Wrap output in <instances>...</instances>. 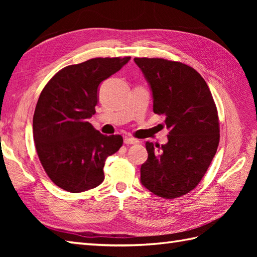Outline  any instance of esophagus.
Listing matches in <instances>:
<instances>
[{"label": "esophagus", "instance_id": "1", "mask_svg": "<svg viewBox=\"0 0 257 257\" xmlns=\"http://www.w3.org/2000/svg\"><path fill=\"white\" fill-rule=\"evenodd\" d=\"M123 143L125 145H138L139 141L137 139H134V138H124L123 139Z\"/></svg>", "mask_w": 257, "mask_h": 257}]
</instances>
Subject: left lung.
Returning <instances> with one entry per match:
<instances>
[{"label": "left lung", "mask_w": 257, "mask_h": 257, "mask_svg": "<svg viewBox=\"0 0 257 257\" xmlns=\"http://www.w3.org/2000/svg\"><path fill=\"white\" fill-rule=\"evenodd\" d=\"M134 61L150 86L154 112L166 116L170 130L166 145L146 143L148 159L141 166L140 181L160 198L176 199L199 184L216 154V106L209 86L194 68L163 58Z\"/></svg>", "instance_id": "left-lung-1"}]
</instances>
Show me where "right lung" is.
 Listing matches in <instances>:
<instances>
[{"instance_id": "right-lung-1", "label": "right lung", "mask_w": 257, "mask_h": 257, "mask_svg": "<svg viewBox=\"0 0 257 257\" xmlns=\"http://www.w3.org/2000/svg\"><path fill=\"white\" fill-rule=\"evenodd\" d=\"M130 57L91 58L59 70L42 90L33 117V136L47 176L68 192L99 185L109 156L122 146L119 135L105 136L88 119L95 114L98 87Z\"/></svg>"}]
</instances>
